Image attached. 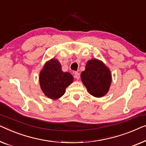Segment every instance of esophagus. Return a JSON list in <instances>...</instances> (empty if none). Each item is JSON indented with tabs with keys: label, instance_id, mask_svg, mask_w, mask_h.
<instances>
[{
	"label": "esophagus",
	"instance_id": "34e87169",
	"mask_svg": "<svg viewBox=\"0 0 146 146\" xmlns=\"http://www.w3.org/2000/svg\"><path fill=\"white\" fill-rule=\"evenodd\" d=\"M74 77H75V79L79 80L80 79V73H78V72H75V75H74Z\"/></svg>",
	"mask_w": 146,
	"mask_h": 146
}]
</instances>
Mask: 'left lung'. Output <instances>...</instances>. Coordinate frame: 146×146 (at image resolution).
I'll return each instance as SVG.
<instances>
[{
  "label": "left lung",
  "mask_w": 146,
  "mask_h": 146,
  "mask_svg": "<svg viewBox=\"0 0 146 146\" xmlns=\"http://www.w3.org/2000/svg\"><path fill=\"white\" fill-rule=\"evenodd\" d=\"M80 77L88 92L97 98L103 97L107 94L111 83L110 69L97 59L87 62L85 70L81 73Z\"/></svg>",
  "instance_id": "1"
}]
</instances>
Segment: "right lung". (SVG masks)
<instances>
[{
	"instance_id": "1",
	"label": "right lung",
	"mask_w": 146,
	"mask_h": 146,
	"mask_svg": "<svg viewBox=\"0 0 146 146\" xmlns=\"http://www.w3.org/2000/svg\"><path fill=\"white\" fill-rule=\"evenodd\" d=\"M73 81L68 72H64L59 61L53 58L46 63L39 75L40 86L46 96L52 100L62 97Z\"/></svg>"
}]
</instances>
